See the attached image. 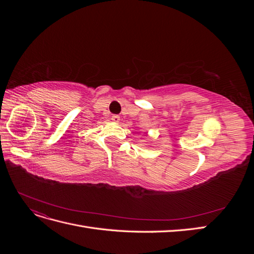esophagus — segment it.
<instances>
[{"instance_id":"1","label":"esophagus","mask_w":254,"mask_h":254,"mask_svg":"<svg viewBox=\"0 0 254 254\" xmlns=\"http://www.w3.org/2000/svg\"><path fill=\"white\" fill-rule=\"evenodd\" d=\"M111 120H112L114 123H119V122H120V117H119L118 114H114V115H112Z\"/></svg>"}]
</instances>
